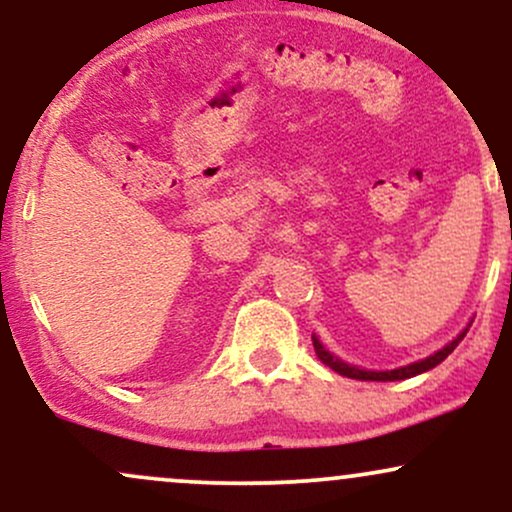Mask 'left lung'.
Returning a JSON list of instances; mask_svg holds the SVG:
<instances>
[{
  "label": "left lung",
  "mask_w": 512,
  "mask_h": 512,
  "mask_svg": "<svg viewBox=\"0 0 512 512\" xmlns=\"http://www.w3.org/2000/svg\"><path fill=\"white\" fill-rule=\"evenodd\" d=\"M464 334H467V330H464L457 339H452L448 346H443V349L436 351V354H433V356L424 358V361L409 363V366H402V368H395V370H361V368H354V366H349V363H344V361H339V358H334L330 351H325V346L317 342L315 337H313V346H315L317 358H320V361L325 363V366H330L332 370H337L339 375H346V378H356V380H378V383H387V380L414 378V375L426 373V370L436 368L438 363H443L445 358H448L452 351H455V346L462 342Z\"/></svg>",
  "instance_id": "left-lung-1"
}]
</instances>
